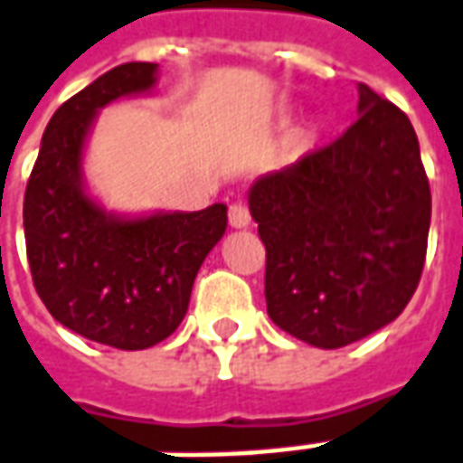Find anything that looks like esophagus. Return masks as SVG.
Returning a JSON list of instances; mask_svg holds the SVG:
<instances>
[{
	"label": "esophagus",
	"mask_w": 463,
	"mask_h": 463,
	"mask_svg": "<svg viewBox=\"0 0 463 463\" xmlns=\"http://www.w3.org/2000/svg\"><path fill=\"white\" fill-rule=\"evenodd\" d=\"M228 221H231L232 228H248L250 225V210L242 203H232L231 210H228Z\"/></svg>",
	"instance_id": "34e87169"
}]
</instances>
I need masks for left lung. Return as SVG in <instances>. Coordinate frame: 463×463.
I'll use <instances>...</instances> for the list:
<instances>
[{
    "instance_id": "1",
    "label": "left lung",
    "mask_w": 463,
    "mask_h": 463,
    "mask_svg": "<svg viewBox=\"0 0 463 463\" xmlns=\"http://www.w3.org/2000/svg\"><path fill=\"white\" fill-rule=\"evenodd\" d=\"M265 245L268 316L318 348L361 341L419 286L431 190L409 118L358 85V119L248 193Z\"/></svg>"
}]
</instances>
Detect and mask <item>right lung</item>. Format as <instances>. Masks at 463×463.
<instances>
[{
    "label": "right lung",
    "mask_w": 463,
    "mask_h": 463,
    "mask_svg": "<svg viewBox=\"0 0 463 463\" xmlns=\"http://www.w3.org/2000/svg\"><path fill=\"white\" fill-rule=\"evenodd\" d=\"M157 64L97 77L52 115L24 193L32 280L54 321L97 344L142 351L183 323L200 265L228 228V208L119 215L90 195L85 147L99 109L153 95Z\"/></svg>",
    "instance_id": "right-lung-1"
}]
</instances>
